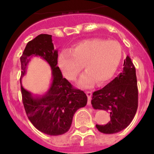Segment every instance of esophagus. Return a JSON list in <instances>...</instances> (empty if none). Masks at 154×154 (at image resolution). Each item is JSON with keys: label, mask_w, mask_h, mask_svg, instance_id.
Returning <instances> with one entry per match:
<instances>
[{"label": "esophagus", "mask_w": 154, "mask_h": 154, "mask_svg": "<svg viewBox=\"0 0 154 154\" xmlns=\"http://www.w3.org/2000/svg\"><path fill=\"white\" fill-rule=\"evenodd\" d=\"M86 95L88 96V105H91V91H86L85 92Z\"/></svg>", "instance_id": "obj_1"}]
</instances>
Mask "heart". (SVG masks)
Segmentation results:
<instances>
[{
	"label": "heart",
	"instance_id": "obj_1",
	"mask_svg": "<svg viewBox=\"0 0 154 154\" xmlns=\"http://www.w3.org/2000/svg\"><path fill=\"white\" fill-rule=\"evenodd\" d=\"M123 56V48L117 41L91 38L82 41L63 51L58 58V66L63 76L69 80L77 77L82 66L86 72L81 77L79 84L90 87L101 85L116 73Z\"/></svg>",
	"mask_w": 154,
	"mask_h": 154
}]
</instances>
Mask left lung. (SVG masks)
Returning a JSON list of instances; mask_svg holds the SVG:
<instances>
[{"instance_id":"obj_1","label":"left lung","mask_w":154,"mask_h":154,"mask_svg":"<svg viewBox=\"0 0 154 154\" xmlns=\"http://www.w3.org/2000/svg\"><path fill=\"white\" fill-rule=\"evenodd\" d=\"M93 107L110 113V121L96 126L104 134H114L127 127L138 107V89L135 67L129 56L123 72L104 88L93 93Z\"/></svg>"}]
</instances>
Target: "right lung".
I'll list each match as a JSON object with an SVG mask.
<instances>
[{
	"instance_id": "add662e5",
	"label": "right lung",
	"mask_w": 154,
	"mask_h": 154,
	"mask_svg": "<svg viewBox=\"0 0 154 154\" xmlns=\"http://www.w3.org/2000/svg\"><path fill=\"white\" fill-rule=\"evenodd\" d=\"M32 56H40L49 63L52 82L45 95L36 97L21 85L22 99L27 116L32 124L45 134L53 136L65 134L70 129L76 111L87 104V96L82 91L73 88L63 77L57 66L58 50L54 49L51 35L40 34L27 44L20 57L21 78L25 74Z\"/></svg>"
}]
</instances>
